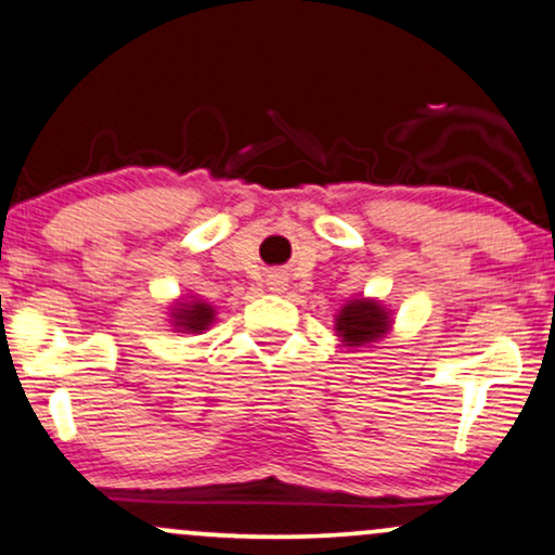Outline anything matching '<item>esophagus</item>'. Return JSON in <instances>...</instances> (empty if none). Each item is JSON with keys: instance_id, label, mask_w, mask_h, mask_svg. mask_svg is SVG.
Instances as JSON below:
<instances>
[{"instance_id": "obj_1", "label": "esophagus", "mask_w": 555, "mask_h": 555, "mask_svg": "<svg viewBox=\"0 0 555 555\" xmlns=\"http://www.w3.org/2000/svg\"><path fill=\"white\" fill-rule=\"evenodd\" d=\"M284 286H286L284 276H279V273H273V276L269 279V289H273V292H282Z\"/></svg>"}]
</instances>
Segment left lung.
<instances>
[{
    "mask_svg": "<svg viewBox=\"0 0 555 555\" xmlns=\"http://www.w3.org/2000/svg\"><path fill=\"white\" fill-rule=\"evenodd\" d=\"M390 312L377 299H349L336 315V333L344 346L375 344L390 331Z\"/></svg>",
    "mask_w": 555,
    "mask_h": 555,
    "instance_id": "8db88e82",
    "label": "left lung"
}]
</instances>
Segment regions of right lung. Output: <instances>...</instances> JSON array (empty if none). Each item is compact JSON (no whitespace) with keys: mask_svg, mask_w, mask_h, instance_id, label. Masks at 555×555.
Listing matches in <instances>:
<instances>
[{"mask_svg":"<svg viewBox=\"0 0 555 555\" xmlns=\"http://www.w3.org/2000/svg\"><path fill=\"white\" fill-rule=\"evenodd\" d=\"M170 318L178 333H202L209 331L214 323V307L202 299H185V302L172 305Z\"/></svg>","mask_w":555,"mask_h":555,"instance_id":"right-lung-1","label":"right lung"}]
</instances>
